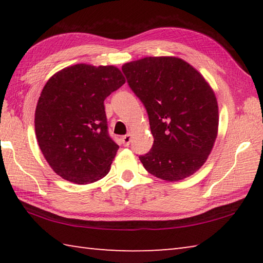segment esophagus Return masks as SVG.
<instances>
[{
  "label": "esophagus",
  "mask_w": 263,
  "mask_h": 263,
  "mask_svg": "<svg viewBox=\"0 0 263 263\" xmlns=\"http://www.w3.org/2000/svg\"><path fill=\"white\" fill-rule=\"evenodd\" d=\"M131 140H132V135H131V133H127V135H125V136H123V137H122V141H123V144L125 145V146H128V145H130Z\"/></svg>",
  "instance_id": "34e87169"
}]
</instances>
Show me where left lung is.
<instances>
[{
	"label": "left lung",
	"mask_w": 263,
	"mask_h": 263,
	"mask_svg": "<svg viewBox=\"0 0 263 263\" xmlns=\"http://www.w3.org/2000/svg\"><path fill=\"white\" fill-rule=\"evenodd\" d=\"M147 110L153 147L139 157L158 179L176 182L193 175L211 153L219 112L205 78L183 59L146 57L122 66Z\"/></svg>",
	"instance_id": "left-lung-1"
}]
</instances>
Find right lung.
<instances>
[{
	"mask_svg": "<svg viewBox=\"0 0 263 263\" xmlns=\"http://www.w3.org/2000/svg\"><path fill=\"white\" fill-rule=\"evenodd\" d=\"M124 83L112 65L77 64L48 79L35 106L34 131L57 175L87 184L108 174L119 146L108 135L104 100Z\"/></svg>",
	"mask_w": 263,
	"mask_h": 263,
	"instance_id": "obj_1",
	"label": "right lung"
}]
</instances>
